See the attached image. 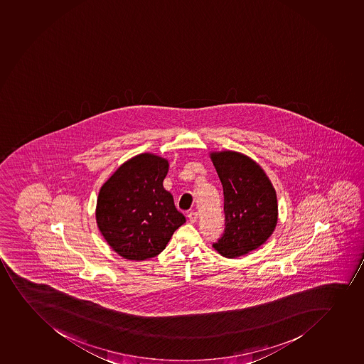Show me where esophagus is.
<instances>
[{"mask_svg":"<svg viewBox=\"0 0 364 364\" xmlns=\"http://www.w3.org/2000/svg\"><path fill=\"white\" fill-rule=\"evenodd\" d=\"M188 218L191 223H196L197 219H198V213L197 211H191V213H188Z\"/></svg>","mask_w":364,"mask_h":364,"instance_id":"esophagus-1","label":"esophagus"}]
</instances>
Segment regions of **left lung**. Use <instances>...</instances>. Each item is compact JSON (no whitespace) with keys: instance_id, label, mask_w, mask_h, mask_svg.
I'll return each instance as SVG.
<instances>
[{"instance_id":"8db88e82","label":"left lung","mask_w":364,"mask_h":364,"mask_svg":"<svg viewBox=\"0 0 364 364\" xmlns=\"http://www.w3.org/2000/svg\"><path fill=\"white\" fill-rule=\"evenodd\" d=\"M223 188L225 231L213 244L223 257L235 258L261 247L278 223V200L266 173L235 151L211 154Z\"/></svg>"}]
</instances>
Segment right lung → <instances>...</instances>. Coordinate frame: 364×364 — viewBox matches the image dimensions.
Instances as JSON below:
<instances>
[{
	"label": "right lung",
	"instance_id": "add662e5",
	"mask_svg": "<svg viewBox=\"0 0 364 364\" xmlns=\"http://www.w3.org/2000/svg\"><path fill=\"white\" fill-rule=\"evenodd\" d=\"M168 161L141 154L122 164L98 193L96 221L115 252L144 261L164 250L185 216L164 188Z\"/></svg>",
	"mask_w": 364,
	"mask_h": 364
}]
</instances>
